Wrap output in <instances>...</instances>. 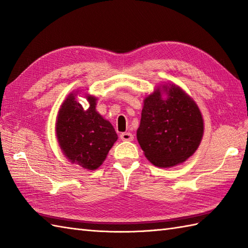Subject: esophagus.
I'll return each instance as SVG.
<instances>
[{
  "label": "esophagus",
  "mask_w": 248,
  "mask_h": 248,
  "mask_svg": "<svg viewBox=\"0 0 248 248\" xmlns=\"http://www.w3.org/2000/svg\"><path fill=\"white\" fill-rule=\"evenodd\" d=\"M134 136L132 133H129V132H124V133H121L120 134V140H133Z\"/></svg>",
  "instance_id": "34e87169"
}]
</instances>
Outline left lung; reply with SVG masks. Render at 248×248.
<instances>
[{"mask_svg":"<svg viewBox=\"0 0 248 248\" xmlns=\"http://www.w3.org/2000/svg\"><path fill=\"white\" fill-rule=\"evenodd\" d=\"M202 135L200 109L179 86L165 84L145 98L136 136L154 165L167 168L181 164L197 150Z\"/></svg>","mask_w":248,"mask_h":248,"instance_id":"obj_1","label":"left lung"}]
</instances>
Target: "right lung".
I'll list each match as a JSON object with an SVG mask.
<instances>
[{
    "mask_svg": "<svg viewBox=\"0 0 248 248\" xmlns=\"http://www.w3.org/2000/svg\"><path fill=\"white\" fill-rule=\"evenodd\" d=\"M71 93L56 117V138L62 154L72 164L94 170L102 164L118 136L109 121L96 110L97 98L87 94V109Z\"/></svg>",
    "mask_w": 248,
    "mask_h": 248,
    "instance_id": "right-lung-1",
    "label": "right lung"
}]
</instances>
